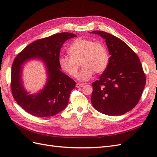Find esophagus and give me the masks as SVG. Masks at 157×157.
<instances>
[{
    "label": "esophagus",
    "instance_id": "esophagus-1",
    "mask_svg": "<svg viewBox=\"0 0 157 157\" xmlns=\"http://www.w3.org/2000/svg\"><path fill=\"white\" fill-rule=\"evenodd\" d=\"M84 84H80V83H77V84H76V86H77V88H80V87H82L84 86Z\"/></svg>",
    "mask_w": 157,
    "mask_h": 157
}]
</instances>
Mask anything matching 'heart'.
Segmentation results:
<instances>
[{"label": "heart", "instance_id": "obj_1", "mask_svg": "<svg viewBox=\"0 0 157 157\" xmlns=\"http://www.w3.org/2000/svg\"><path fill=\"white\" fill-rule=\"evenodd\" d=\"M68 53L69 56L60 57L59 65L64 72L75 77L80 63L83 67L77 77L80 81L90 79L94 72L103 73L109 63L107 48L100 42L79 38L70 45Z\"/></svg>", "mask_w": 157, "mask_h": 157}]
</instances>
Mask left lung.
I'll use <instances>...</instances> for the list:
<instances>
[{
	"label": "left lung",
	"instance_id": "1",
	"mask_svg": "<svg viewBox=\"0 0 157 157\" xmlns=\"http://www.w3.org/2000/svg\"><path fill=\"white\" fill-rule=\"evenodd\" d=\"M91 33L105 40L110 54L106 69L92 83L91 102L107 115H122L139 102L146 82L138 56L124 41L102 31Z\"/></svg>",
	"mask_w": 157,
	"mask_h": 157
}]
</instances>
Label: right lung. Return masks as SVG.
Listing matches in <instances>:
<instances>
[{
	"label": "right lung",
	"mask_w": 157,
	"mask_h": 157,
	"mask_svg": "<svg viewBox=\"0 0 157 157\" xmlns=\"http://www.w3.org/2000/svg\"><path fill=\"white\" fill-rule=\"evenodd\" d=\"M77 35L60 33L37 40L27 46L14 59L11 71V89L17 103L25 111L37 117H52L67 107L75 82L61 71L59 52L64 42ZM32 59L45 63L48 75L45 88L35 94H29L22 86V65Z\"/></svg>",
	"instance_id": "add662e5"
}]
</instances>
